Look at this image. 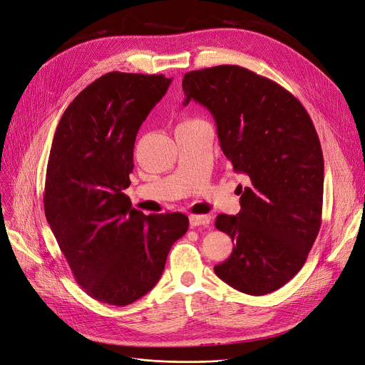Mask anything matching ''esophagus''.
I'll return each instance as SVG.
<instances>
[{
  "mask_svg": "<svg viewBox=\"0 0 365 365\" xmlns=\"http://www.w3.org/2000/svg\"><path fill=\"white\" fill-rule=\"evenodd\" d=\"M211 221L210 215H196L190 214L189 215V224L190 227H200V225H208Z\"/></svg>",
  "mask_w": 365,
  "mask_h": 365,
  "instance_id": "obj_1",
  "label": "esophagus"
}]
</instances>
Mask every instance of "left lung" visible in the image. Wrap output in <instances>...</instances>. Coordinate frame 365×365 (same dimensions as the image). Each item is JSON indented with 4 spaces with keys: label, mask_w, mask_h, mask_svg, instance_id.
I'll return each instance as SVG.
<instances>
[{
    "label": "left lung",
    "mask_w": 365,
    "mask_h": 365,
    "mask_svg": "<svg viewBox=\"0 0 365 365\" xmlns=\"http://www.w3.org/2000/svg\"><path fill=\"white\" fill-rule=\"evenodd\" d=\"M182 86L183 105L211 112L224 155L249 180L240 212L215 220L235 247L214 271L242 292H272L303 268L320 230L324 165L314 125L289 91L239 65L186 73Z\"/></svg>",
    "instance_id": "left-lung-1"
}]
</instances>
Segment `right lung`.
<instances>
[{"label": "right lung", "mask_w": 365, "mask_h": 365, "mask_svg": "<svg viewBox=\"0 0 365 365\" xmlns=\"http://www.w3.org/2000/svg\"><path fill=\"white\" fill-rule=\"evenodd\" d=\"M172 80L108 73L63 112L49 153L43 207L76 281L96 300L126 306L160 279L189 227L182 212L144 215L123 193L141 123Z\"/></svg>", "instance_id": "add662e5"}]
</instances>
